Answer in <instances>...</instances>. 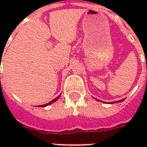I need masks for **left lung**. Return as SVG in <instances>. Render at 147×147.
Masks as SVG:
<instances>
[{
  "mask_svg": "<svg viewBox=\"0 0 147 147\" xmlns=\"http://www.w3.org/2000/svg\"><path fill=\"white\" fill-rule=\"evenodd\" d=\"M94 99H96V98H94ZM96 100H98V99H96ZM123 100H124V99H121L120 100H117V101H113V102H110V104H114V103H118V102H122Z\"/></svg>",
  "mask_w": 147,
  "mask_h": 147,
  "instance_id": "obj_1",
  "label": "left lung"
}]
</instances>
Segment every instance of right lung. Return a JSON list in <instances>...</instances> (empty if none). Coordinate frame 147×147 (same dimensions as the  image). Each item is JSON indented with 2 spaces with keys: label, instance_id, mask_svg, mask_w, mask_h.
Returning <instances> with one entry per match:
<instances>
[{
  "label": "right lung",
  "instance_id": "1",
  "mask_svg": "<svg viewBox=\"0 0 147 147\" xmlns=\"http://www.w3.org/2000/svg\"><path fill=\"white\" fill-rule=\"evenodd\" d=\"M60 95H61V94H59V96L56 97V98H54V99H53V100H51L50 102H49V103H48V104H46V105H39V106H37V107H47V106H48V105H51V104H53V103L55 102V100H57L58 98H59L60 97Z\"/></svg>",
  "mask_w": 147,
  "mask_h": 147
}]
</instances>
